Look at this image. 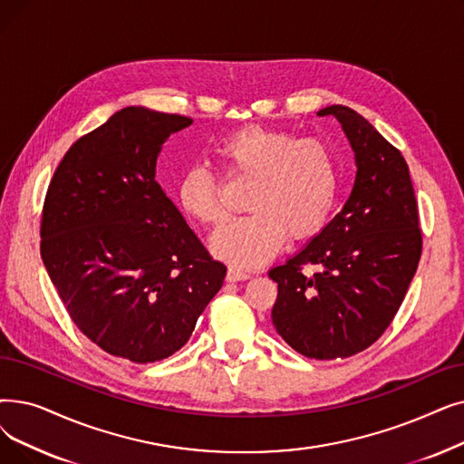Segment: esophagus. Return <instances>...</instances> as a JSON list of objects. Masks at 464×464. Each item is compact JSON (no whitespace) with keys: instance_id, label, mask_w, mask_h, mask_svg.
Returning <instances> with one entry per match:
<instances>
[{"instance_id":"esophagus-1","label":"esophagus","mask_w":464,"mask_h":464,"mask_svg":"<svg viewBox=\"0 0 464 464\" xmlns=\"http://www.w3.org/2000/svg\"><path fill=\"white\" fill-rule=\"evenodd\" d=\"M252 275L250 273H246V271H243V269H237V267H229L227 269V275H226V278L229 280V282H238V280H248Z\"/></svg>"}]
</instances>
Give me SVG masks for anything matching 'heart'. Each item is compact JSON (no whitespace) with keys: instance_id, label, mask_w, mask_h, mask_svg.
<instances>
[{"instance_id":"1","label":"heart","mask_w":464,"mask_h":464,"mask_svg":"<svg viewBox=\"0 0 464 464\" xmlns=\"http://www.w3.org/2000/svg\"><path fill=\"white\" fill-rule=\"evenodd\" d=\"M214 157L227 178H248L250 214L229 219L212 237V252L238 267H256L286 240L324 229L334 212L341 169L335 150L320 138H297L288 130L245 127L221 138ZM178 205L205 226L224 218L218 178L195 165L179 178Z\"/></svg>"}]
</instances>
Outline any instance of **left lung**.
<instances>
[{"label":"left lung","mask_w":464,"mask_h":464,"mask_svg":"<svg viewBox=\"0 0 464 464\" xmlns=\"http://www.w3.org/2000/svg\"><path fill=\"white\" fill-rule=\"evenodd\" d=\"M356 157L351 197L311 243L273 267V324L307 358H347L382 335L417 271L422 235L406 159L360 113L330 106ZM307 265L313 276L303 273Z\"/></svg>","instance_id":"1"}]
</instances>
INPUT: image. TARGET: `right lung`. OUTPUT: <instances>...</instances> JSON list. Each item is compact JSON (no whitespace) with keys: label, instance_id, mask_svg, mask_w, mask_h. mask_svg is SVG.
Instances as JSON below:
<instances>
[{"label":"right lung","instance_id":"1","mask_svg":"<svg viewBox=\"0 0 464 464\" xmlns=\"http://www.w3.org/2000/svg\"><path fill=\"white\" fill-rule=\"evenodd\" d=\"M191 123L123 108L66 151L44 203L39 246L73 324L138 364L188 343L227 271L155 182L160 146Z\"/></svg>","mask_w":464,"mask_h":464}]
</instances>
